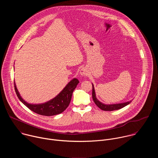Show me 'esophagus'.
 I'll use <instances>...</instances> for the list:
<instances>
[{"label":"esophagus","instance_id":"1","mask_svg":"<svg viewBox=\"0 0 158 158\" xmlns=\"http://www.w3.org/2000/svg\"><path fill=\"white\" fill-rule=\"evenodd\" d=\"M87 70L86 68H84V67H83V68H82L81 70H80V74L82 76H85L86 75H87Z\"/></svg>","mask_w":158,"mask_h":158}]
</instances>
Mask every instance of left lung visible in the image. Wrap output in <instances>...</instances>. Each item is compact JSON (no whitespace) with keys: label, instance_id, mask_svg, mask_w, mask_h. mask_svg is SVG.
Wrapping results in <instances>:
<instances>
[{"label":"left lung","instance_id":"obj_1","mask_svg":"<svg viewBox=\"0 0 158 158\" xmlns=\"http://www.w3.org/2000/svg\"><path fill=\"white\" fill-rule=\"evenodd\" d=\"M93 93H92V96H93V99L96 106L99 107L101 109L103 110H106V111H112V110H118L128 105L130 102H131L132 101H129L127 102H123V103H119V104H104L101 102H100L96 98V93H95V90L93 84Z\"/></svg>","mask_w":158,"mask_h":158}]
</instances>
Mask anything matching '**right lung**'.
Instances as JSON below:
<instances>
[{
  "instance_id": "add662e5",
  "label": "right lung",
  "mask_w": 158,
  "mask_h": 158,
  "mask_svg": "<svg viewBox=\"0 0 158 158\" xmlns=\"http://www.w3.org/2000/svg\"><path fill=\"white\" fill-rule=\"evenodd\" d=\"M79 81L77 79H72L62 91L51 100L42 104H30L27 102L20 96L14 82V87L16 94L19 100L32 111L35 113L46 116H51L62 113L69 106L71 102L73 93Z\"/></svg>"
}]
</instances>
